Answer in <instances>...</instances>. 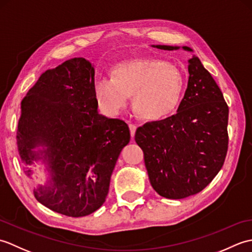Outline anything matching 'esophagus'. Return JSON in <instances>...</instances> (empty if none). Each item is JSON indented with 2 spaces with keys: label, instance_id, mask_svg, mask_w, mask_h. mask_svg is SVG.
<instances>
[{
  "label": "esophagus",
  "instance_id": "esophagus-1",
  "mask_svg": "<svg viewBox=\"0 0 252 252\" xmlns=\"http://www.w3.org/2000/svg\"><path fill=\"white\" fill-rule=\"evenodd\" d=\"M129 129H130V134H131V137L133 138L135 135V131H136V126L133 125V123H130L129 125Z\"/></svg>",
  "mask_w": 252,
  "mask_h": 252
}]
</instances>
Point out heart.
Masks as SVG:
<instances>
[{
    "label": "heart",
    "mask_w": 252,
    "mask_h": 252,
    "mask_svg": "<svg viewBox=\"0 0 252 252\" xmlns=\"http://www.w3.org/2000/svg\"><path fill=\"white\" fill-rule=\"evenodd\" d=\"M100 109L117 116L129 103L143 119L158 121L178 108L183 79L174 66L158 58H142L120 63L114 78H99L94 85Z\"/></svg>",
    "instance_id": "b5f03b06"
}]
</instances>
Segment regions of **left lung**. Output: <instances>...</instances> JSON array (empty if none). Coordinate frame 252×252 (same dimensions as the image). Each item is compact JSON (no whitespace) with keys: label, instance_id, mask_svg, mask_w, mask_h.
<instances>
[{"label":"left lung","instance_id":"obj_1","mask_svg":"<svg viewBox=\"0 0 252 252\" xmlns=\"http://www.w3.org/2000/svg\"><path fill=\"white\" fill-rule=\"evenodd\" d=\"M183 50L192 51L189 46ZM189 73L176 114L147 122L135 132L153 189L169 199H182L205 189L221 170L228 147V106L220 88L195 55L189 60Z\"/></svg>","mask_w":252,"mask_h":252}]
</instances>
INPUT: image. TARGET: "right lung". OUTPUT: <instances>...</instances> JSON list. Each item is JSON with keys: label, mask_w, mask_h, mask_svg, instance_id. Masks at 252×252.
Segmentation results:
<instances>
[{"label": "right lung", "mask_w": 252, "mask_h": 252, "mask_svg": "<svg viewBox=\"0 0 252 252\" xmlns=\"http://www.w3.org/2000/svg\"><path fill=\"white\" fill-rule=\"evenodd\" d=\"M94 73L82 57L42 73L21 100L16 136L23 162L43 159L50 171L49 184L33 191L36 200L72 218L105 202L118 157L130 142L125 121L98 114ZM36 146L44 149L35 152Z\"/></svg>", "instance_id": "add662e5"}]
</instances>
